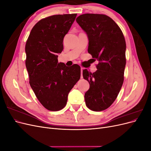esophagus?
Returning a JSON list of instances; mask_svg holds the SVG:
<instances>
[{"label": "esophagus", "mask_w": 151, "mask_h": 151, "mask_svg": "<svg viewBox=\"0 0 151 151\" xmlns=\"http://www.w3.org/2000/svg\"><path fill=\"white\" fill-rule=\"evenodd\" d=\"M83 68H81V78H83Z\"/></svg>", "instance_id": "esophagus-1"}]
</instances>
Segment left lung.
<instances>
[{
  "instance_id": "8db88e82",
  "label": "left lung",
  "mask_w": 151,
  "mask_h": 151,
  "mask_svg": "<svg viewBox=\"0 0 151 151\" xmlns=\"http://www.w3.org/2000/svg\"><path fill=\"white\" fill-rule=\"evenodd\" d=\"M76 21L88 35V53L99 62L95 72L83 71L90 84L86 104L93 111H103L115 101L124 81L125 40L120 27L106 15L84 14Z\"/></svg>"
}]
</instances>
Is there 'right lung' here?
I'll return each mask as SVG.
<instances>
[{
    "label": "right lung",
    "instance_id": "right-lung-1",
    "mask_svg": "<svg viewBox=\"0 0 151 151\" xmlns=\"http://www.w3.org/2000/svg\"><path fill=\"white\" fill-rule=\"evenodd\" d=\"M77 14L53 15L39 21L26 41V67L29 84L40 103L50 111L65 106L68 94L81 77V67L58 63L63 40Z\"/></svg>",
    "mask_w": 151,
    "mask_h": 151
}]
</instances>
